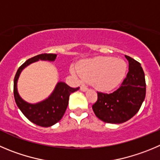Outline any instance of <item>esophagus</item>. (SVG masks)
<instances>
[{
  "instance_id": "esophagus-1",
  "label": "esophagus",
  "mask_w": 160,
  "mask_h": 160,
  "mask_svg": "<svg viewBox=\"0 0 160 160\" xmlns=\"http://www.w3.org/2000/svg\"><path fill=\"white\" fill-rule=\"evenodd\" d=\"M80 90H81L82 92H86V91L88 90V87L87 86H84V85H82L81 87H80Z\"/></svg>"
}]
</instances>
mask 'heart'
Returning <instances> with one entry per match:
<instances>
[{"label": "heart", "mask_w": 160, "mask_h": 160, "mask_svg": "<svg viewBox=\"0 0 160 160\" xmlns=\"http://www.w3.org/2000/svg\"><path fill=\"white\" fill-rule=\"evenodd\" d=\"M126 72L123 60L111 57H96L85 60L72 68L71 72L79 79L91 80L97 89L110 91L120 83Z\"/></svg>", "instance_id": "1"}]
</instances>
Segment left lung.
<instances>
[{
    "label": "left lung",
    "instance_id": "8db88e82",
    "mask_svg": "<svg viewBox=\"0 0 160 160\" xmlns=\"http://www.w3.org/2000/svg\"><path fill=\"white\" fill-rule=\"evenodd\" d=\"M129 72L120 87L112 93L97 92L92 105L97 118L107 123L120 124L132 118L139 111L146 95L144 72L141 64L125 55Z\"/></svg>",
    "mask_w": 160,
    "mask_h": 160
}]
</instances>
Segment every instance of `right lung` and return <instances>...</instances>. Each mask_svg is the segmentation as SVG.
I'll return each mask as SVG.
<instances>
[{"label":"right lung","mask_w":160,"mask_h":160,"mask_svg":"<svg viewBox=\"0 0 160 160\" xmlns=\"http://www.w3.org/2000/svg\"><path fill=\"white\" fill-rule=\"evenodd\" d=\"M56 57L55 53H42L27 60L18 68L14 78L13 93L16 105L28 120L42 127H50L62 119L68 107L69 95L79 90L80 88H73L65 83L59 82L52 95L47 99L39 103L29 104L19 97L16 83L21 71L28 65L38 60L54 61Z\"/></svg>","instance_id":"1"}]
</instances>
